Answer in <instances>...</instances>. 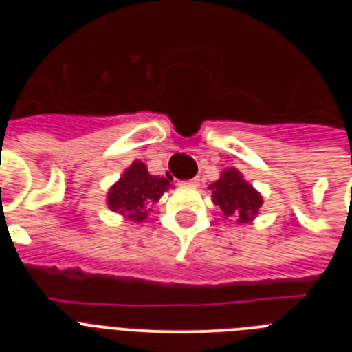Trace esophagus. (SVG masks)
<instances>
[{
	"instance_id": "34e87169",
	"label": "esophagus",
	"mask_w": 352,
	"mask_h": 352,
	"mask_svg": "<svg viewBox=\"0 0 352 352\" xmlns=\"http://www.w3.org/2000/svg\"><path fill=\"white\" fill-rule=\"evenodd\" d=\"M183 185H186V186H197L199 185V178L188 179V182H183Z\"/></svg>"
}]
</instances>
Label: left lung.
Wrapping results in <instances>:
<instances>
[{
	"label": "left lung",
	"instance_id": "left-lung-1",
	"mask_svg": "<svg viewBox=\"0 0 352 352\" xmlns=\"http://www.w3.org/2000/svg\"><path fill=\"white\" fill-rule=\"evenodd\" d=\"M213 203L222 210L223 219H232L238 223H248L256 219L263 206V195L243 179L236 169H226L220 179L210 185Z\"/></svg>",
	"mask_w": 352,
	"mask_h": 352
}]
</instances>
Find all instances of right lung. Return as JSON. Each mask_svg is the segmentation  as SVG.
<instances>
[{"label":"right lung","instance_id":"right-lung-1","mask_svg":"<svg viewBox=\"0 0 352 352\" xmlns=\"http://www.w3.org/2000/svg\"><path fill=\"white\" fill-rule=\"evenodd\" d=\"M170 182L162 176H151L141 160H135L123 173L120 182L114 183L107 192V206L114 213L123 214L126 220L142 222L155 204L169 190Z\"/></svg>","mask_w":352,"mask_h":352}]
</instances>
